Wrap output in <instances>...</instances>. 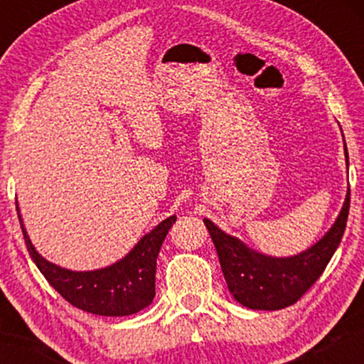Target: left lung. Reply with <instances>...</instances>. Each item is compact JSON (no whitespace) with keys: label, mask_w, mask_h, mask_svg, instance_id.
I'll return each instance as SVG.
<instances>
[{"label":"left lung","mask_w":364,"mask_h":364,"mask_svg":"<svg viewBox=\"0 0 364 364\" xmlns=\"http://www.w3.org/2000/svg\"><path fill=\"white\" fill-rule=\"evenodd\" d=\"M346 166L349 168L348 147L344 141ZM350 190L348 186L344 205L332 228L304 252L292 257H270L246 246L236 236L228 235L212 220L203 219L229 291L237 303L252 310L274 311L291 306L320 277L330 258L341 245L349 214Z\"/></svg>","instance_id":"1"}]
</instances>
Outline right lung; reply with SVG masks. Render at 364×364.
I'll list each match as a JSON object with an SVG mask.
<instances>
[{"mask_svg":"<svg viewBox=\"0 0 364 364\" xmlns=\"http://www.w3.org/2000/svg\"><path fill=\"white\" fill-rule=\"evenodd\" d=\"M16 214L22 225L25 245L37 269L73 306L94 315L127 316L139 313L152 303L156 296L159 250L171 225L176 223V215H171L157 224L121 260L112 265L78 272L46 260L32 245L27 229L23 228L18 203H16Z\"/></svg>","mask_w":364,"mask_h":364,"instance_id":"right-lung-1","label":"right lung"}]
</instances>
